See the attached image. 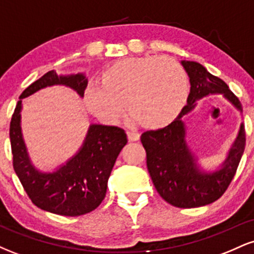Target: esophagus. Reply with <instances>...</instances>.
I'll return each instance as SVG.
<instances>
[{"label": "esophagus", "mask_w": 254, "mask_h": 254, "mask_svg": "<svg viewBox=\"0 0 254 254\" xmlns=\"http://www.w3.org/2000/svg\"><path fill=\"white\" fill-rule=\"evenodd\" d=\"M127 138H129V141L131 142L138 141L139 139V133L135 132V131H127Z\"/></svg>", "instance_id": "34e87169"}]
</instances>
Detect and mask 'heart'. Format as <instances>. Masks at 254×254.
I'll list each match as a JSON object with an SVG mask.
<instances>
[{"label":"heart","mask_w":254,"mask_h":254,"mask_svg":"<svg viewBox=\"0 0 254 254\" xmlns=\"http://www.w3.org/2000/svg\"><path fill=\"white\" fill-rule=\"evenodd\" d=\"M189 78L171 58L132 57L105 69L101 82L89 87L84 101L93 115L115 123L125 109L130 123L161 129L177 119L188 103Z\"/></svg>","instance_id":"1"}]
</instances>
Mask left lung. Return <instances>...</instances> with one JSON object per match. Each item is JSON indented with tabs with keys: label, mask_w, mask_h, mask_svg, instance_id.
<instances>
[{
	"label": "left lung",
	"mask_w": 254,
	"mask_h": 254,
	"mask_svg": "<svg viewBox=\"0 0 254 254\" xmlns=\"http://www.w3.org/2000/svg\"><path fill=\"white\" fill-rule=\"evenodd\" d=\"M180 64L190 78L188 104L176 121L164 129L142 133L141 142L147 151L148 172L160 196L178 208H198L217 200L234 178L245 149V127L241 123L223 161L206 170L189 144L184 117L196 109L198 100L214 94L222 95L241 116L243 106L227 83L202 64L194 61H182Z\"/></svg>",
	"instance_id": "obj_1"
}]
</instances>
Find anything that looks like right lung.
Segmentation results:
<instances>
[{"label":"right lung","mask_w":254,"mask_h":254,"mask_svg":"<svg viewBox=\"0 0 254 254\" xmlns=\"http://www.w3.org/2000/svg\"><path fill=\"white\" fill-rule=\"evenodd\" d=\"M87 84L88 78L84 72H46L21 93L10 122L9 137L16 176L38 208L62 216H80L100 205L116 160L127 143V133L115 125L90 124L74 155L54 170L42 171L32 162L22 135V103L25 98L52 86H65L83 98Z\"/></svg>","instance_id":"right-lung-1"}]
</instances>
